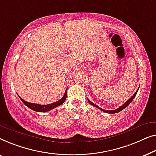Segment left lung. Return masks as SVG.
<instances>
[{
    "label": "left lung",
    "mask_w": 156,
    "mask_h": 156,
    "mask_svg": "<svg viewBox=\"0 0 156 156\" xmlns=\"http://www.w3.org/2000/svg\"><path fill=\"white\" fill-rule=\"evenodd\" d=\"M139 88H138V90H136V93L133 94V95L132 96V97L131 98H129V99L126 101V102L124 103V105H122L121 107H119V108H117V109H115V110H105V109H102V108H100V107H98V105H96L95 104H94L93 102H92L90 100H88L87 99V100H88V102L90 103V104L91 105H93V106H95V107H97V108H98L99 109H100L101 111H102V112H106V113H109V114H115V113H117V112H119L120 111H122V110H123V109H125L126 108V107L128 106V105L130 104V103L132 102V100H133V98H135V96L136 95V94H137V93H138V90H139Z\"/></svg>",
    "instance_id": "8db88e82"
}]
</instances>
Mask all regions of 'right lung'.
I'll use <instances>...</instances> for the list:
<instances>
[{
	"instance_id": "add662e5",
	"label": "right lung",
	"mask_w": 156,
	"mask_h": 156,
	"mask_svg": "<svg viewBox=\"0 0 156 156\" xmlns=\"http://www.w3.org/2000/svg\"><path fill=\"white\" fill-rule=\"evenodd\" d=\"M66 97H67V89L66 90L64 95H63V98H61V100L56 101V102L54 103H51V104L39 105V104H34V103H30V102H26L25 100L22 99V98L19 96L20 99L22 100V102H23L26 106L29 107L30 109H32V110L38 112H49L50 110H51V109L56 108L57 107L60 106L61 105H62L63 103L65 102L66 99Z\"/></svg>"
}]
</instances>
